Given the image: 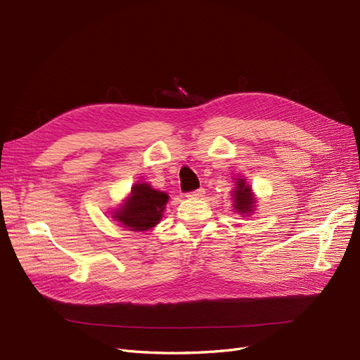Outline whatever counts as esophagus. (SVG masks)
<instances>
[{"instance_id":"esophagus-1","label":"esophagus","mask_w":360,"mask_h":360,"mask_svg":"<svg viewBox=\"0 0 360 360\" xmlns=\"http://www.w3.org/2000/svg\"><path fill=\"white\" fill-rule=\"evenodd\" d=\"M204 193H205L204 189H197V191H193V192H189L186 197L192 198V200H200V198L204 197Z\"/></svg>"}]
</instances>
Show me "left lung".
Masks as SVG:
<instances>
[{
  "label": "left lung",
  "mask_w": 360,
  "mask_h": 360,
  "mask_svg": "<svg viewBox=\"0 0 360 360\" xmlns=\"http://www.w3.org/2000/svg\"><path fill=\"white\" fill-rule=\"evenodd\" d=\"M236 184L233 189V207L234 212L240 216H249L255 212L257 198L252 192V188L246 183L245 177H236Z\"/></svg>",
  "instance_id": "8db88e82"
}]
</instances>
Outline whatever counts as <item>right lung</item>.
<instances>
[{
  "mask_svg": "<svg viewBox=\"0 0 360 360\" xmlns=\"http://www.w3.org/2000/svg\"><path fill=\"white\" fill-rule=\"evenodd\" d=\"M168 200L167 192L156 191L146 181L136 183L124 202L111 212L112 219L129 231L153 230L162 219Z\"/></svg>",
  "mask_w": 360,
  "mask_h": 360,
  "instance_id": "obj_1",
  "label": "right lung"
}]
</instances>
